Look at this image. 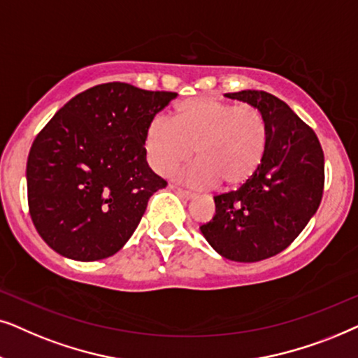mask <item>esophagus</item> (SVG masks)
<instances>
[{"label":"esophagus","instance_id":"obj_1","mask_svg":"<svg viewBox=\"0 0 358 358\" xmlns=\"http://www.w3.org/2000/svg\"><path fill=\"white\" fill-rule=\"evenodd\" d=\"M176 193H178V196L180 198H183V199H193L194 198V194L192 193V192H187V189H182V188H176Z\"/></svg>","mask_w":358,"mask_h":358}]
</instances>
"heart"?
I'll use <instances>...</instances> for the list:
<instances>
[{
  "instance_id": "b5f03b06",
  "label": "heart",
  "mask_w": 358,
  "mask_h": 358,
  "mask_svg": "<svg viewBox=\"0 0 358 358\" xmlns=\"http://www.w3.org/2000/svg\"><path fill=\"white\" fill-rule=\"evenodd\" d=\"M268 131L260 109L237 106L213 96L192 98L176 106L171 119L157 114L145 132L147 159L162 176L193 159L182 175L194 188H239L254 178L264 162Z\"/></svg>"
}]
</instances>
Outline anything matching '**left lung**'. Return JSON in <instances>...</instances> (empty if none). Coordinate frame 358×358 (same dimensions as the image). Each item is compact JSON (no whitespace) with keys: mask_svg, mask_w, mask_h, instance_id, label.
<instances>
[{"mask_svg":"<svg viewBox=\"0 0 358 358\" xmlns=\"http://www.w3.org/2000/svg\"><path fill=\"white\" fill-rule=\"evenodd\" d=\"M260 109L268 142L254 178L214 196L216 214L201 232L217 254L260 262L283 252L317 211L324 193V152L311 127L287 103L260 90L226 93Z\"/></svg>","mask_w":358,"mask_h":358,"instance_id":"8db88e82","label":"left lung"}]
</instances>
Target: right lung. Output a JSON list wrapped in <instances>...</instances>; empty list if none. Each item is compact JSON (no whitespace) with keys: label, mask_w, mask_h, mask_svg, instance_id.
<instances>
[{"label":"right lung","mask_w":358,"mask_h":358,"mask_svg":"<svg viewBox=\"0 0 358 358\" xmlns=\"http://www.w3.org/2000/svg\"><path fill=\"white\" fill-rule=\"evenodd\" d=\"M176 98L129 83L71 98L36 136L27 157L32 222L57 254L93 262L129 241L149 198L166 182L147 164L145 132Z\"/></svg>","instance_id":"obj_1"}]
</instances>
